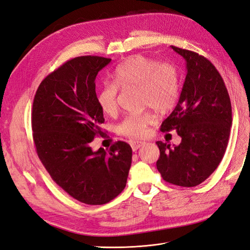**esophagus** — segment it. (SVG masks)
<instances>
[{
	"label": "esophagus",
	"mask_w": 250,
	"mask_h": 250,
	"mask_svg": "<svg viewBox=\"0 0 250 250\" xmlns=\"http://www.w3.org/2000/svg\"><path fill=\"white\" fill-rule=\"evenodd\" d=\"M144 144H145V142L143 141H131L130 142V145H131V148L133 151H137L141 146H143Z\"/></svg>",
	"instance_id": "obj_1"
}]
</instances>
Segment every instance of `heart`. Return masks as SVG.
Returning a JSON list of instances; mask_svg holds the SVG:
<instances>
[{
	"instance_id": "b5f03b06",
	"label": "heart",
	"mask_w": 250,
	"mask_h": 250,
	"mask_svg": "<svg viewBox=\"0 0 250 250\" xmlns=\"http://www.w3.org/2000/svg\"><path fill=\"white\" fill-rule=\"evenodd\" d=\"M110 79L111 83H104L97 95L101 110L108 116L118 111V88H140L143 106H151L160 112L172 109L178 99V73L170 62L158 63L155 59L134 55L120 63L110 74ZM154 122L155 118L149 112L133 113L117 126V130L126 137L140 138Z\"/></svg>"
}]
</instances>
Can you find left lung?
<instances>
[{
  "instance_id": "1",
  "label": "left lung",
  "mask_w": 250,
  "mask_h": 250,
  "mask_svg": "<svg viewBox=\"0 0 250 250\" xmlns=\"http://www.w3.org/2000/svg\"><path fill=\"white\" fill-rule=\"evenodd\" d=\"M187 62L179 101L161 130H176L177 146L156 142V168L164 180L180 187L203 183L222 161L231 127V104L220 73L198 53L171 46Z\"/></svg>"
}]
</instances>
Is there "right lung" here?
I'll list each match as a JSON object with an SVG mask.
<instances>
[{"label": "right lung", "mask_w": 250, "mask_h": 250, "mask_svg": "<svg viewBox=\"0 0 250 250\" xmlns=\"http://www.w3.org/2000/svg\"><path fill=\"white\" fill-rule=\"evenodd\" d=\"M110 60L90 55L67 60L42 81L31 113L34 145L43 167L71 197L90 206L121 194L131 166L132 149L125 142H116L108 151L95 152L90 147L104 134L95 79Z\"/></svg>", "instance_id": "add662e5"}]
</instances>
